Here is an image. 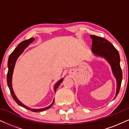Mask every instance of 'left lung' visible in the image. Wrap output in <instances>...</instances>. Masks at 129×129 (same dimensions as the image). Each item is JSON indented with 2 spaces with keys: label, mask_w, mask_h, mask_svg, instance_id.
<instances>
[{
  "label": "left lung",
  "mask_w": 129,
  "mask_h": 129,
  "mask_svg": "<svg viewBox=\"0 0 129 129\" xmlns=\"http://www.w3.org/2000/svg\"><path fill=\"white\" fill-rule=\"evenodd\" d=\"M92 39V52L94 56L105 59L110 65L112 74L117 82L116 93L115 99L120 91L122 79V71L120 67V58L119 53L115 47L110 42L102 37L90 35Z\"/></svg>",
  "instance_id": "obj_1"
}]
</instances>
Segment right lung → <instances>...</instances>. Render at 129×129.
<instances>
[{
  "label": "right lung",
  "mask_w": 129,
  "mask_h": 129,
  "mask_svg": "<svg viewBox=\"0 0 129 129\" xmlns=\"http://www.w3.org/2000/svg\"><path fill=\"white\" fill-rule=\"evenodd\" d=\"M35 38H31L28 40H24V41L22 42L18 45V46L15 49V50L12 52V53L10 55V56L9 57V59H8V72L7 74V83H8V87H9V90H10L11 95L13 98V99H14V101H15L18 104L19 106L23 107V108L27 109V110H28L31 111L35 112H38L40 111H45L48 109L50 108V107L52 106V105L54 103L55 99H53V102H52V104H50V105H49L48 107H45V108H40V109H35V108H30L29 107H27L24 105V104H22V102H21L17 98V97L16 96L14 92V90H13L12 88V76H13V73H14V70L15 68V63L17 62V60L18 57L20 56V55L23 53L24 50L28 46V45H30V43H31L33 42L35 40ZM63 78H62L61 79H60L59 81H58L56 83V84H55L54 86V92L55 93L56 92V89L59 87V86L61 84V83L63 81Z\"/></svg>",
  "instance_id": "1"
}]
</instances>
